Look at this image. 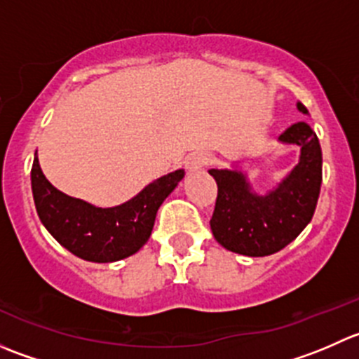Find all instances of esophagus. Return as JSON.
I'll return each mask as SVG.
<instances>
[{"instance_id":"esophagus-1","label":"esophagus","mask_w":359,"mask_h":359,"mask_svg":"<svg viewBox=\"0 0 359 359\" xmlns=\"http://www.w3.org/2000/svg\"><path fill=\"white\" fill-rule=\"evenodd\" d=\"M210 163H212V156L208 153H194L193 156L187 158L186 165L191 172H194V170H200L203 166L210 165Z\"/></svg>"}]
</instances>
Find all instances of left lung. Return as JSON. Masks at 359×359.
I'll use <instances>...</instances> for the list:
<instances>
[{
    "mask_svg": "<svg viewBox=\"0 0 359 359\" xmlns=\"http://www.w3.org/2000/svg\"><path fill=\"white\" fill-rule=\"evenodd\" d=\"M297 107L307 114L304 104ZM280 140L300 146V161L266 196L252 193L241 172L208 170L217 182L210 227L226 250L248 257L271 255L292 243L313 219L323 179L320 140L306 121L288 126Z\"/></svg>",
    "mask_w": 359,
    "mask_h": 359,
    "instance_id": "8db88e82",
    "label": "left lung"
}]
</instances>
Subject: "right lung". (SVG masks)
<instances>
[{
  "mask_svg": "<svg viewBox=\"0 0 359 359\" xmlns=\"http://www.w3.org/2000/svg\"><path fill=\"white\" fill-rule=\"evenodd\" d=\"M175 170L114 208H97L60 193L46 180L38 156L31 168L32 198L43 226L69 252L90 262H114L133 255L146 245L158 208L182 180Z\"/></svg>",
  "mask_w": 359,
  "mask_h": 359,
  "instance_id": "1",
  "label": "right lung"
}]
</instances>
